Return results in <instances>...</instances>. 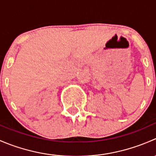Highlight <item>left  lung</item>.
I'll return each instance as SVG.
<instances>
[{"mask_svg": "<svg viewBox=\"0 0 156 156\" xmlns=\"http://www.w3.org/2000/svg\"><path fill=\"white\" fill-rule=\"evenodd\" d=\"M155 75H156V72H155Z\"/></svg>", "mask_w": 156, "mask_h": 156, "instance_id": "8db88e82", "label": "left lung"}]
</instances>
